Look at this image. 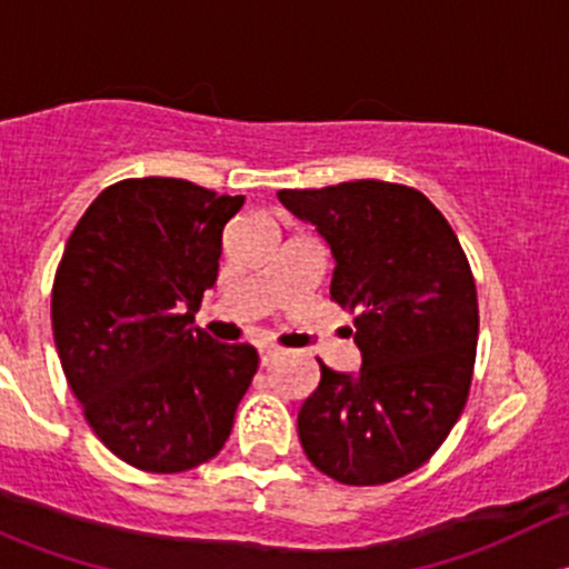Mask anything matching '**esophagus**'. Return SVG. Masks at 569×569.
<instances>
[{"mask_svg":"<svg viewBox=\"0 0 569 569\" xmlns=\"http://www.w3.org/2000/svg\"><path fill=\"white\" fill-rule=\"evenodd\" d=\"M280 355H283V349L272 347V343H263V347H258V358H261V366L272 363V360L280 358Z\"/></svg>","mask_w":569,"mask_h":569,"instance_id":"obj_1","label":"esophagus"}]
</instances>
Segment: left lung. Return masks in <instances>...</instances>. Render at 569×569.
<instances>
[{
	"instance_id": "left-lung-1",
	"label": "left lung",
	"mask_w": 569,
	"mask_h": 569,
	"mask_svg": "<svg viewBox=\"0 0 569 569\" xmlns=\"http://www.w3.org/2000/svg\"><path fill=\"white\" fill-rule=\"evenodd\" d=\"M278 198L330 248V300L355 317L363 358L358 375L319 360L300 443L341 485H386L440 449L468 401L479 338L470 263L432 200L405 183L360 178Z\"/></svg>"
}]
</instances>
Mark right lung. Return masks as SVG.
<instances>
[{
	"instance_id": "obj_1",
	"label": "right lung",
	"mask_w": 569,
	"mask_h": 569,
	"mask_svg": "<svg viewBox=\"0 0 569 569\" xmlns=\"http://www.w3.org/2000/svg\"><path fill=\"white\" fill-rule=\"evenodd\" d=\"M242 203L183 178H126L88 206L57 267L51 327L68 386L96 438L148 473L217 457L258 369L250 343L192 325Z\"/></svg>"
}]
</instances>
